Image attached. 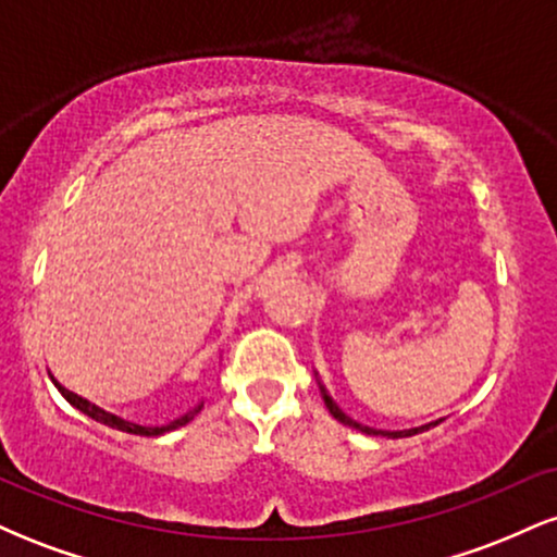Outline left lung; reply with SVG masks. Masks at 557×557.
<instances>
[{"label":"left lung","instance_id":"8db88e82","mask_svg":"<svg viewBox=\"0 0 557 557\" xmlns=\"http://www.w3.org/2000/svg\"><path fill=\"white\" fill-rule=\"evenodd\" d=\"M324 406L330 408L332 417H335L337 421H343V424H345V426H350V430H359V432H367V434H382V437H411V434L424 432V430H430V426H437V424H440V421H432V424L419 426V430H406V432H380V430H372V426H361L359 421H354L350 417H345V413L341 411V408H337L335 403H332V398H330L327 393H324Z\"/></svg>","mask_w":557,"mask_h":557}]
</instances>
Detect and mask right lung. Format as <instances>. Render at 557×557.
Masks as SVG:
<instances>
[{"instance_id":"right-lung-1","label":"right lung","mask_w":557,"mask_h":557,"mask_svg":"<svg viewBox=\"0 0 557 557\" xmlns=\"http://www.w3.org/2000/svg\"><path fill=\"white\" fill-rule=\"evenodd\" d=\"M52 382H54V380H52ZM54 385H57V389H60L62 395H65V398H67L70 403H73L75 408H81V411L86 413V417H91V419H96V421H101V424H107V426H114V430H120V432H127V434H140V437H157V434H164V432L177 430V426H185V424H188L190 419L196 417L198 411H201V406H198V408H194V411L185 413V417L175 419V421H170V424H162V426H140V424H133V421H125V419L114 417V413L101 411L99 406H91V403L83 400L81 395L70 393V389L62 387L60 382H54Z\"/></svg>"}]
</instances>
